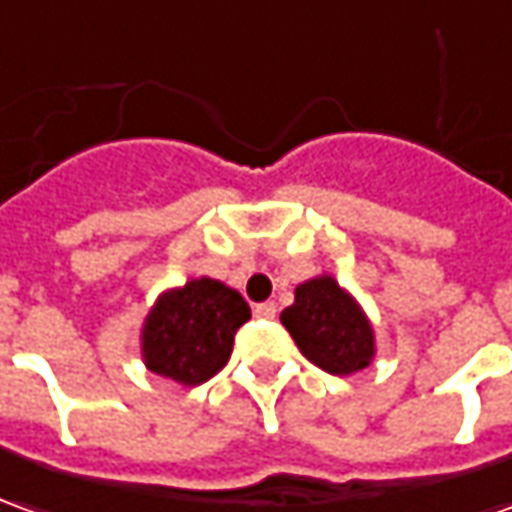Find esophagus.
Listing matches in <instances>:
<instances>
[{"label": "esophagus", "instance_id": "1", "mask_svg": "<svg viewBox=\"0 0 512 512\" xmlns=\"http://www.w3.org/2000/svg\"><path fill=\"white\" fill-rule=\"evenodd\" d=\"M255 316L257 319H274L277 316V305L274 302H260V305H255Z\"/></svg>", "mask_w": 512, "mask_h": 512}]
</instances>
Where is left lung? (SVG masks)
Wrapping results in <instances>:
<instances>
[{"label":"left lung","mask_w":512,"mask_h":512,"mask_svg":"<svg viewBox=\"0 0 512 512\" xmlns=\"http://www.w3.org/2000/svg\"><path fill=\"white\" fill-rule=\"evenodd\" d=\"M280 322L311 364L330 375H353L375 358V333L364 308L330 274L294 288Z\"/></svg>","instance_id":"obj_1"}]
</instances>
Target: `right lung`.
I'll list each match as a JSON object with an SVG mask.
<instances>
[{"instance_id": "right-lung-1", "label": "right lung", "mask_w": 512, "mask_h": 512, "mask_svg": "<svg viewBox=\"0 0 512 512\" xmlns=\"http://www.w3.org/2000/svg\"><path fill=\"white\" fill-rule=\"evenodd\" d=\"M249 305L221 280L198 277L159 294L142 325V361L151 373L182 387L210 381L232 356Z\"/></svg>"}]
</instances>
